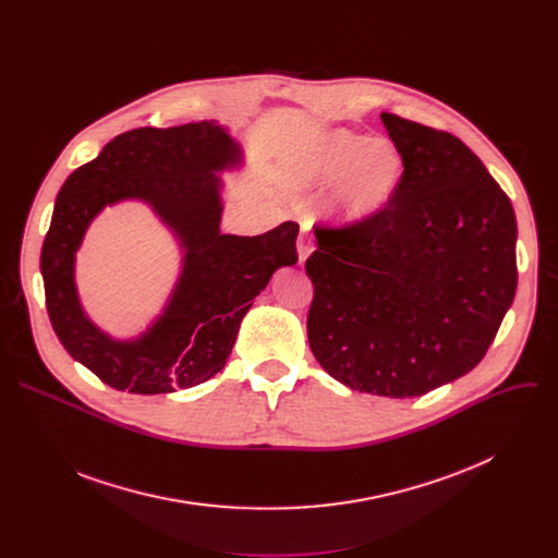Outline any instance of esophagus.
Masks as SVG:
<instances>
[{
	"mask_svg": "<svg viewBox=\"0 0 558 558\" xmlns=\"http://www.w3.org/2000/svg\"><path fill=\"white\" fill-rule=\"evenodd\" d=\"M311 252H313V231H311L308 225H302L300 235H298V256H300V263H304Z\"/></svg>",
	"mask_w": 558,
	"mask_h": 558,
	"instance_id": "1",
	"label": "esophagus"
}]
</instances>
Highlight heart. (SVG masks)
Listing matches in <instances>:
<instances>
[{
    "mask_svg": "<svg viewBox=\"0 0 558 558\" xmlns=\"http://www.w3.org/2000/svg\"><path fill=\"white\" fill-rule=\"evenodd\" d=\"M402 156L384 141L338 130L317 141L295 168L306 190H325L340 181L336 209L344 220L357 222L375 216L402 181Z\"/></svg>",
    "mask_w": 558,
    "mask_h": 558,
    "instance_id": "b5f03b06",
    "label": "heart"
}]
</instances>
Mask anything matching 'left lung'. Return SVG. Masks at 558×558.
I'll return each instance as SVG.
<instances>
[{
	"label": "left lung",
	"mask_w": 558,
	"mask_h": 558,
	"mask_svg": "<svg viewBox=\"0 0 558 558\" xmlns=\"http://www.w3.org/2000/svg\"><path fill=\"white\" fill-rule=\"evenodd\" d=\"M402 181L371 218L315 225L308 344L360 392L420 397L480 364L517 291L508 194L461 138L390 112Z\"/></svg>",
	"instance_id": "left-lung-1"
}]
</instances>
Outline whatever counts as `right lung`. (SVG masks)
Instances as JSON below:
<instances>
[{"mask_svg": "<svg viewBox=\"0 0 558 558\" xmlns=\"http://www.w3.org/2000/svg\"><path fill=\"white\" fill-rule=\"evenodd\" d=\"M238 161L241 147L216 123L201 121L128 130L65 179L41 247L46 308L63 349L108 386L156 395L207 381L225 366L252 300L278 267L298 263L293 220L252 238L220 233L214 172ZM123 197L149 202L186 247L167 313L134 343L101 335L73 289V252L89 220Z\"/></svg>", "mask_w": 558, "mask_h": 558, "instance_id": "obj_1", "label": "right lung"}]
</instances>
